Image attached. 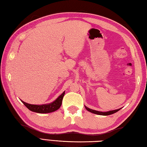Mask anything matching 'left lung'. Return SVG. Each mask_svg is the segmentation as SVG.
Segmentation results:
<instances>
[{"mask_svg": "<svg viewBox=\"0 0 147 147\" xmlns=\"http://www.w3.org/2000/svg\"><path fill=\"white\" fill-rule=\"evenodd\" d=\"M84 107H85L86 109L88 111H90V112L92 113H94V114L98 115H103V116H107V115H110L114 114V113H117V111H118L119 110L121 109V108H120V109L109 111H107V112H101V111H96V110H93V109H90L89 107H86V106H84Z\"/></svg>", "mask_w": 147, "mask_h": 147, "instance_id": "obj_1", "label": "left lung"}]
</instances>
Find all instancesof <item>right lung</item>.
<instances>
[{"instance_id":"right-lung-1","label":"right lung","mask_w":147,"mask_h":147,"mask_svg":"<svg viewBox=\"0 0 147 147\" xmlns=\"http://www.w3.org/2000/svg\"><path fill=\"white\" fill-rule=\"evenodd\" d=\"M65 93L64 91V92H63L61 95L58 96L54 102L47 104L34 105L26 103V102L22 100L21 101L23 102V104L25 106L32 112H36L38 113H49L55 111L57 110L61 107L62 104L63 98L65 95Z\"/></svg>"}]
</instances>
